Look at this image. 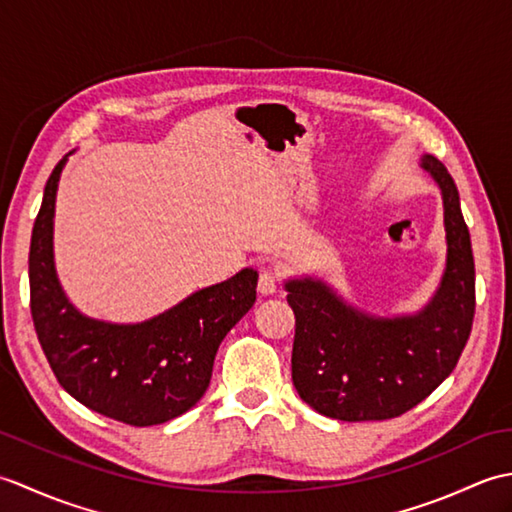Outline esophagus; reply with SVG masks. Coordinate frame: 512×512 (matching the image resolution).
<instances>
[{
	"mask_svg": "<svg viewBox=\"0 0 512 512\" xmlns=\"http://www.w3.org/2000/svg\"><path fill=\"white\" fill-rule=\"evenodd\" d=\"M259 292L262 295H273L279 288V275L275 273L273 268H262V273H259V284H257Z\"/></svg>",
	"mask_w": 512,
	"mask_h": 512,
	"instance_id": "1",
	"label": "esophagus"
}]
</instances>
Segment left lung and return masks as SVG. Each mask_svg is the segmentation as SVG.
Listing matches in <instances>:
<instances>
[{
  "label": "left lung",
  "instance_id": "obj_1",
  "mask_svg": "<svg viewBox=\"0 0 512 512\" xmlns=\"http://www.w3.org/2000/svg\"><path fill=\"white\" fill-rule=\"evenodd\" d=\"M422 169L442 191L447 268L420 312L380 319L352 308L321 279L284 284L295 312L292 383L328 418L389 420L413 409L453 372L469 341L475 262L460 193L438 158L422 156Z\"/></svg>",
  "mask_w": 512,
  "mask_h": 512
}]
</instances>
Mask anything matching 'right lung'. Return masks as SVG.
<instances>
[{
  "mask_svg": "<svg viewBox=\"0 0 512 512\" xmlns=\"http://www.w3.org/2000/svg\"><path fill=\"white\" fill-rule=\"evenodd\" d=\"M65 160L46 182L30 239V312L41 350L59 385L101 416L132 427L178 418L204 396L217 347L253 308L257 270H239L143 323L85 317L65 297L54 270L52 220Z\"/></svg>",
  "mask_w": 512,
  "mask_h": 512,
  "instance_id": "obj_1",
  "label": "right lung"
}]
</instances>
